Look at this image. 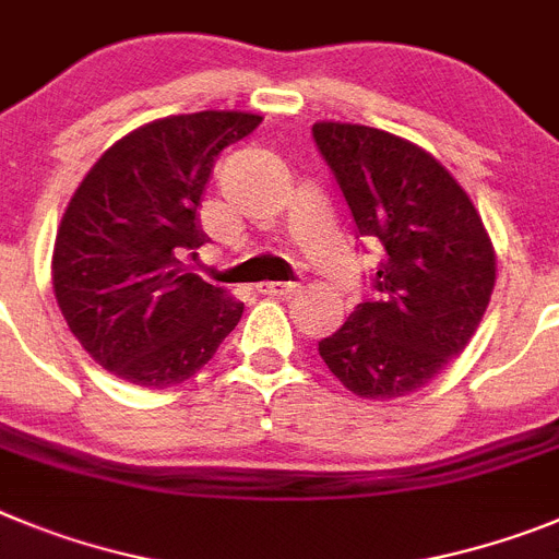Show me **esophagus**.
Listing matches in <instances>:
<instances>
[{
	"label": "esophagus",
	"instance_id": "obj_1",
	"mask_svg": "<svg viewBox=\"0 0 559 559\" xmlns=\"http://www.w3.org/2000/svg\"><path fill=\"white\" fill-rule=\"evenodd\" d=\"M300 284H284V281H264L259 284L261 295H273V298H286V295L298 293Z\"/></svg>",
	"mask_w": 559,
	"mask_h": 559
}]
</instances>
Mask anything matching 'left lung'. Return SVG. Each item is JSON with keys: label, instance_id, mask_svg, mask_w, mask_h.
Masks as SVG:
<instances>
[{"label": "left lung", "instance_id": "obj_1", "mask_svg": "<svg viewBox=\"0 0 559 559\" xmlns=\"http://www.w3.org/2000/svg\"><path fill=\"white\" fill-rule=\"evenodd\" d=\"M360 236L380 239L377 298L320 340L329 371L362 400H400L436 380L481 326L495 247L459 179L430 152L373 126H312Z\"/></svg>", "mask_w": 559, "mask_h": 559}]
</instances>
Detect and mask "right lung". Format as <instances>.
I'll use <instances>...</instances> for the list:
<instances>
[{"instance_id":"obj_1","label":"right lung","mask_w":559,"mask_h":559,"mask_svg":"<svg viewBox=\"0 0 559 559\" xmlns=\"http://www.w3.org/2000/svg\"><path fill=\"white\" fill-rule=\"evenodd\" d=\"M252 111L152 120L111 143L72 193L52 247V293L92 360L140 388L191 380L245 304L182 266L205 245L199 207L222 148Z\"/></svg>"}]
</instances>
